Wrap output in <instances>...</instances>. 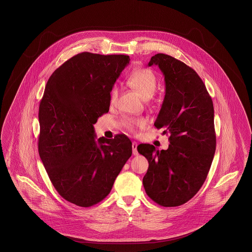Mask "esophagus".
Returning a JSON list of instances; mask_svg holds the SVG:
<instances>
[{
    "instance_id": "esophagus-1",
    "label": "esophagus",
    "mask_w": 252,
    "mask_h": 252,
    "mask_svg": "<svg viewBox=\"0 0 252 252\" xmlns=\"http://www.w3.org/2000/svg\"><path fill=\"white\" fill-rule=\"evenodd\" d=\"M132 151H133V155H134V156H137V155H138L136 142H133V143H132Z\"/></svg>"
}]
</instances>
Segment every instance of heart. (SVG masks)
I'll use <instances>...</instances> for the list:
<instances>
[{"label":"heart","instance_id":"heart-1","mask_svg":"<svg viewBox=\"0 0 252 252\" xmlns=\"http://www.w3.org/2000/svg\"><path fill=\"white\" fill-rule=\"evenodd\" d=\"M127 83L141 94L145 100H149L157 91L158 77L151 69L135 68L129 74ZM119 95V87L117 85L112 86L109 94L111 104H115ZM124 126L134 132L137 128H143L147 126V120L144 118L126 117L123 119Z\"/></svg>","mask_w":252,"mask_h":252}]
</instances>
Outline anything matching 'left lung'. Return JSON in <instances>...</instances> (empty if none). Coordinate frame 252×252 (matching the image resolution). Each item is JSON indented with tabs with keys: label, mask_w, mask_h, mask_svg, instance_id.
Listing matches in <instances>:
<instances>
[{
	"label": "left lung",
	"mask_w": 252,
	"mask_h": 252,
	"mask_svg": "<svg viewBox=\"0 0 252 252\" xmlns=\"http://www.w3.org/2000/svg\"><path fill=\"white\" fill-rule=\"evenodd\" d=\"M158 65L165 76L166 94L155 122L169 134L166 150L139 145L147 158L143 185L148 196L160 206L188 202L204 184L214 158V107L202 79L194 69L165 54L151 57L148 66Z\"/></svg>",
	"instance_id": "obj_1"
}]
</instances>
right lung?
Wrapping results in <instances>:
<instances>
[{
	"instance_id": "add662e5",
	"label": "right lung",
	"mask_w": 252,
	"mask_h": 252,
	"mask_svg": "<svg viewBox=\"0 0 252 252\" xmlns=\"http://www.w3.org/2000/svg\"><path fill=\"white\" fill-rule=\"evenodd\" d=\"M128 56L80 53L50 76L39 105L38 151L59 195L79 207L102 201L132 155L125 135L95 141L94 125Z\"/></svg>"
}]
</instances>
